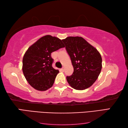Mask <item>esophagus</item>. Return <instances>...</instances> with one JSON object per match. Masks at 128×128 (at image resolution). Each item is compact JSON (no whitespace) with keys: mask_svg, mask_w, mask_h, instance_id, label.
<instances>
[{"mask_svg":"<svg viewBox=\"0 0 128 128\" xmlns=\"http://www.w3.org/2000/svg\"><path fill=\"white\" fill-rule=\"evenodd\" d=\"M60 70H61L62 72H64V70H65V68H64V67H62V68L60 69Z\"/></svg>","mask_w":128,"mask_h":128,"instance_id":"1","label":"esophagus"}]
</instances>
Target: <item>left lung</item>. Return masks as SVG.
<instances>
[{
  "label": "left lung",
  "instance_id": "obj_1",
  "mask_svg": "<svg viewBox=\"0 0 128 128\" xmlns=\"http://www.w3.org/2000/svg\"><path fill=\"white\" fill-rule=\"evenodd\" d=\"M71 59L74 72L67 76L70 86L83 90L96 81L102 69V57L97 49L81 37H68L62 40Z\"/></svg>",
  "mask_w": 128,
  "mask_h": 128
}]
</instances>
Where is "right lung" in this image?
<instances>
[{
  "label": "right lung",
  "mask_w": 128,
  "mask_h": 128,
  "mask_svg": "<svg viewBox=\"0 0 128 128\" xmlns=\"http://www.w3.org/2000/svg\"><path fill=\"white\" fill-rule=\"evenodd\" d=\"M64 47L61 40L46 35L28 48L23 57L22 72L32 88L46 91L53 86L59 70L52 67L51 53Z\"/></svg>",
  "instance_id": "1"
}]
</instances>
